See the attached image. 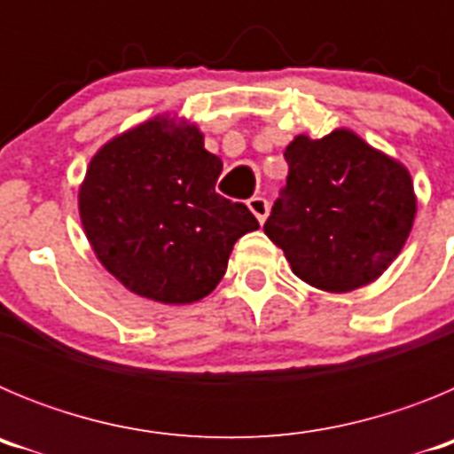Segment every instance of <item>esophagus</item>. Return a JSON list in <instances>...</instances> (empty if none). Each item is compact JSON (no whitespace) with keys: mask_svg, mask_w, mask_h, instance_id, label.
I'll list each match as a JSON object with an SVG mask.
<instances>
[{"mask_svg":"<svg viewBox=\"0 0 454 454\" xmlns=\"http://www.w3.org/2000/svg\"><path fill=\"white\" fill-rule=\"evenodd\" d=\"M247 207H250V211L254 214V218L259 220V223H263L268 215V200L262 198V195H254V198L247 200Z\"/></svg>","mask_w":454,"mask_h":454,"instance_id":"34e87169","label":"esophagus"}]
</instances>
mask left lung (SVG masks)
<instances>
[{
	"label": "left lung",
	"instance_id": "obj_1",
	"mask_svg": "<svg viewBox=\"0 0 454 454\" xmlns=\"http://www.w3.org/2000/svg\"><path fill=\"white\" fill-rule=\"evenodd\" d=\"M282 188L263 231L311 286L348 293L375 282L416 218L411 175L350 129L300 134L284 152Z\"/></svg>",
	"mask_w": 454,
	"mask_h": 454
}]
</instances>
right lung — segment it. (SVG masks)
I'll list each match as a JSON object with an SVG mask.
<instances>
[{"mask_svg": "<svg viewBox=\"0 0 454 454\" xmlns=\"http://www.w3.org/2000/svg\"><path fill=\"white\" fill-rule=\"evenodd\" d=\"M223 161L195 124L156 115L90 159L79 215L99 263L140 298L191 304L214 291L234 243L259 230L215 192Z\"/></svg>", "mask_w": 454, "mask_h": 454, "instance_id": "right-lung-1", "label": "right lung"}]
</instances>
